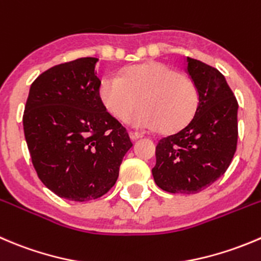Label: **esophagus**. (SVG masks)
<instances>
[{
  "label": "esophagus",
  "mask_w": 261,
  "mask_h": 261,
  "mask_svg": "<svg viewBox=\"0 0 261 261\" xmlns=\"http://www.w3.org/2000/svg\"><path fill=\"white\" fill-rule=\"evenodd\" d=\"M128 135H130V138L133 139V140H136V139L143 138V135H141V134H139V133H136V131H130V133H128Z\"/></svg>",
  "instance_id": "esophagus-1"
}]
</instances>
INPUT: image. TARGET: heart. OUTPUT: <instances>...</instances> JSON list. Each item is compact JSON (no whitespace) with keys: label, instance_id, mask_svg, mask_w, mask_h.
Wrapping results in <instances>:
<instances>
[{"label":"heart","instance_id":"1","mask_svg":"<svg viewBox=\"0 0 261 261\" xmlns=\"http://www.w3.org/2000/svg\"><path fill=\"white\" fill-rule=\"evenodd\" d=\"M99 99L118 121L131 118L139 128L158 127L171 133L184 127L199 106V90L190 77L161 62H148L126 69L120 76L100 82Z\"/></svg>","mask_w":261,"mask_h":261}]
</instances>
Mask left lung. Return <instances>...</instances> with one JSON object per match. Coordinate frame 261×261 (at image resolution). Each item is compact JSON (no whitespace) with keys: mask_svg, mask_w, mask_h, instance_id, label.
<instances>
[{"mask_svg":"<svg viewBox=\"0 0 261 261\" xmlns=\"http://www.w3.org/2000/svg\"><path fill=\"white\" fill-rule=\"evenodd\" d=\"M186 72L198 87V110L185 127L158 141L151 172L162 190L190 195L214 184L231 164L239 138V103L214 67L187 57Z\"/></svg>","mask_w":261,"mask_h":261,"instance_id":"obj_1","label":"left lung"}]
</instances>
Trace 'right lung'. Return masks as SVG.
Listing matches in <instances>:
<instances>
[{
    "label": "right lung",
    "instance_id": "1",
    "mask_svg": "<svg viewBox=\"0 0 261 261\" xmlns=\"http://www.w3.org/2000/svg\"><path fill=\"white\" fill-rule=\"evenodd\" d=\"M98 58L61 63L33 82L22 125L33 166L45 187L72 201L107 194L133 146L99 99Z\"/></svg>",
    "mask_w": 261,
    "mask_h": 261
}]
</instances>
